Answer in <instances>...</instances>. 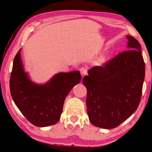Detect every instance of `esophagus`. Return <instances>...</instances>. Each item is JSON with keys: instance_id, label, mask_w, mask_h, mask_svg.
I'll use <instances>...</instances> for the list:
<instances>
[{"instance_id": "34e87169", "label": "esophagus", "mask_w": 152, "mask_h": 152, "mask_svg": "<svg viewBox=\"0 0 152 152\" xmlns=\"http://www.w3.org/2000/svg\"><path fill=\"white\" fill-rule=\"evenodd\" d=\"M80 73L82 77L85 76L87 74V69L86 68H80Z\"/></svg>"}]
</instances>
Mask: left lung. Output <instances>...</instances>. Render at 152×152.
Masks as SVG:
<instances>
[{
  "instance_id": "left-lung-1",
  "label": "left lung",
  "mask_w": 152,
  "mask_h": 152,
  "mask_svg": "<svg viewBox=\"0 0 152 152\" xmlns=\"http://www.w3.org/2000/svg\"><path fill=\"white\" fill-rule=\"evenodd\" d=\"M127 48L104 66H94L83 78L87 113L94 126L116 128L138 107L145 78L141 45L129 35Z\"/></svg>"
}]
</instances>
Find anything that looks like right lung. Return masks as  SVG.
I'll list each match as a JSON object with an SVG mask.
<instances>
[{
	"label": "right lung",
	"instance_id": "obj_1",
	"mask_svg": "<svg viewBox=\"0 0 152 152\" xmlns=\"http://www.w3.org/2000/svg\"><path fill=\"white\" fill-rule=\"evenodd\" d=\"M21 48L14 58L10 90L14 102L33 125L47 127L56 124L68 93L81 80L80 71L59 72L44 84L35 83L25 71Z\"/></svg>",
	"mask_w": 152,
	"mask_h": 152
}]
</instances>
